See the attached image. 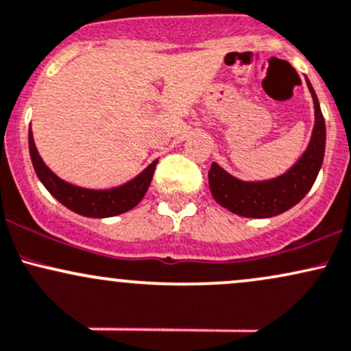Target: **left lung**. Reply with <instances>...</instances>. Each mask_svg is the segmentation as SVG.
<instances>
[{"label": "left lung", "instance_id": "1", "mask_svg": "<svg viewBox=\"0 0 351 351\" xmlns=\"http://www.w3.org/2000/svg\"><path fill=\"white\" fill-rule=\"evenodd\" d=\"M315 104V128L308 149L289 172L263 182H242L227 174L217 164L210 165L208 186L214 199L234 214L265 219L282 214L298 204L313 186L325 156V119L317 94L306 80Z\"/></svg>", "mask_w": 351, "mask_h": 351}]
</instances>
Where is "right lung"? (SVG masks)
Listing matches in <instances>:
<instances>
[{
  "label": "right lung",
  "instance_id": "add662e5",
  "mask_svg": "<svg viewBox=\"0 0 351 351\" xmlns=\"http://www.w3.org/2000/svg\"><path fill=\"white\" fill-rule=\"evenodd\" d=\"M29 154L39 180L51 192V195L56 197L59 202L68 207L69 210L84 215V217L97 219L119 215L123 212H128L132 207H136L143 200L149 186H151V180L152 176H154L157 164V160H154L145 171L141 172L137 177H134L132 180H129L124 186L108 189V191H93V189L73 186V184L59 179L48 165L43 162L41 157H39L31 131Z\"/></svg>",
  "mask_w": 351,
  "mask_h": 351
}]
</instances>
